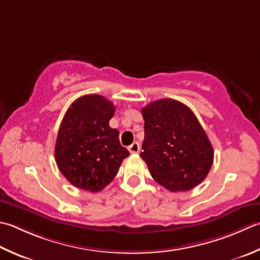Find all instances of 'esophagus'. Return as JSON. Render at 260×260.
<instances>
[{
  "instance_id": "obj_1",
  "label": "esophagus",
  "mask_w": 260,
  "mask_h": 260,
  "mask_svg": "<svg viewBox=\"0 0 260 260\" xmlns=\"http://www.w3.org/2000/svg\"><path fill=\"white\" fill-rule=\"evenodd\" d=\"M128 151L131 153H139L140 152V144L137 143V142H134L133 144H131L128 146Z\"/></svg>"
}]
</instances>
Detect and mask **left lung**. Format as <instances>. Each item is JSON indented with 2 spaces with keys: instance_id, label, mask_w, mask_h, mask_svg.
I'll list each match as a JSON object with an SVG mask.
<instances>
[{
  "instance_id": "1",
  "label": "left lung",
  "mask_w": 260,
  "mask_h": 260,
  "mask_svg": "<svg viewBox=\"0 0 260 260\" xmlns=\"http://www.w3.org/2000/svg\"><path fill=\"white\" fill-rule=\"evenodd\" d=\"M141 157L152 178L172 192L188 191L205 179L214 152L195 114L180 101L161 99L142 109Z\"/></svg>"
}]
</instances>
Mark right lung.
I'll return each mask as SVG.
<instances>
[{"label":"right lung","instance_id":"1","mask_svg":"<svg viewBox=\"0 0 260 260\" xmlns=\"http://www.w3.org/2000/svg\"><path fill=\"white\" fill-rule=\"evenodd\" d=\"M115 106L99 94L76 99L60 123L55 144L59 171L80 189L96 192L108 186L129 152L111 128Z\"/></svg>","mask_w":260,"mask_h":260}]
</instances>
